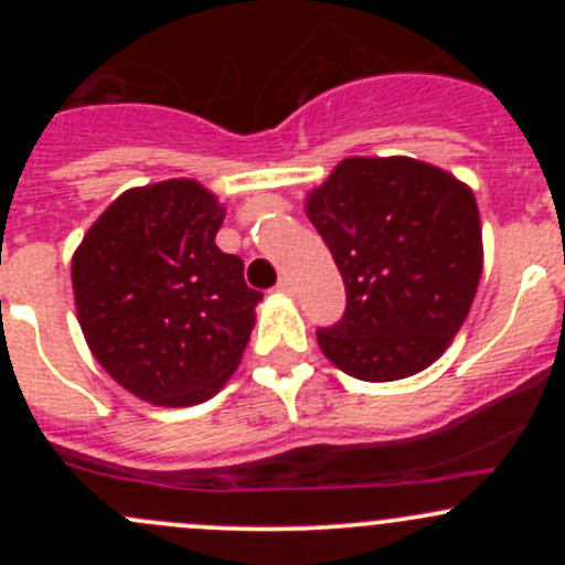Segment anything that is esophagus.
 Here are the masks:
<instances>
[{
	"mask_svg": "<svg viewBox=\"0 0 565 565\" xmlns=\"http://www.w3.org/2000/svg\"><path fill=\"white\" fill-rule=\"evenodd\" d=\"M292 278L289 276H281L278 278V284H276V292H281V295H292Z\"/></svg>",
	"mask_w": 565,
	"mask_h": 565,
	"instance_id": "esophagus-1",
	"label": "esophagus"
}]
</instances>
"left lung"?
Here are the masks:
<instances>
[{"instance_id":"1","label":"left lung","mask_w":565,"mask_h":565,"mask_svg":"<svg viewBox=\"0 0 565 565\" xmlns=\"http://www.w3.org/2000/svg\"><path fill=\"white\" fill-rule=\"evenodd\" d=\"M344 278L347 309L317 328L324 355L366 383L431 366L481 278L476 196L415 158H347L306 202Z\"/></svg>"}]
</instances>
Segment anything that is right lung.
Listing matches in <instances>:
<instances>
[{
	"label": "right lung",
	"instance_id": "1",
	"mask_svg": "<svg viewBox=\"0 0 565 565\" xmlns=\"http://www.w3.org/2000/svg\"><path fill=\"white\" fill-rule=\"evenodd\" d=\"M224 207L193 180L130 188L73 254L78 324L100 366L134 396L188 407L241 363L262 292L215 246Z\"/></svg>",
	"mask_w": 565,
	"mask_h": 565
}]
</instances>
